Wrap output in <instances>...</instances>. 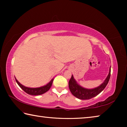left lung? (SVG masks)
<instances>
[{
    "instance_id": "8db88e82",
    "label": "left lung",
    "mask_w": 127,
    "mask_h": 127,
    "mask_svg": "<svg viewBox=\"0 0 127 127\" xmlns=\"http://www.w3.org/2000/svg\"><path fill=\"white\" fill-rule=\"evenodd\" d=\"M111 66L109 70V73L105 81L100 86L94 89H86L82 87L77 83V82L74 79L72 75L69 81V88L71 93L75 97L81 100H88L92 98L99 94L104 90L108 83L110 77Z\"/></svg>"
}]
</instances>
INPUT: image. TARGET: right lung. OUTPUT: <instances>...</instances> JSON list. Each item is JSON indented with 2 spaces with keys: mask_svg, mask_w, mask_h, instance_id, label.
<instances>
[{
  "mask_svg": "<svg viewBox=\"0 0 127 127\" xmlns=\"http://www.w3.org/2000/svg\"><path fill=\"white\" fill-rule=\"evenodd\" d=\"M16 81L17 82V84L19 85V86H20L25 92H26L27 94L29 95H42L43 94L45 93L46 92L48 91V90L50 89V87L53 83V79H51V81L48 83V84L44 86L38 87V88H29V87H25L22 85H21L16 79Z\"/></svg>",
  "mask_w": 127,
  "mask_h": 127,
  "instance_id": "1",
  "label": "right lung"
}]
</instances>
